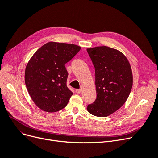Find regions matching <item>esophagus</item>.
Here are the masks:
<instances>
[{
  "instance_id": "obj_1",
  "label": "esophagus",
  "mask_w": 158,
  "mask_h": 158,
  "mask_svg": "<svg viewBox=\"0 0 158 158\" xmlns=\"http://www.w3.org/2000/svg\"><path fill=\"white\" fill-rule=\"evenodd\" d=\"M75 92H76V94H81V90H80V89H76V90H75Z\"/></svg>"
}]
</instances>
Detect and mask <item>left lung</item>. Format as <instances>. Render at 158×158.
Instances as JSON below:
<instances>
[{"label":"left lung","mask_w":158,"mask_h":158,"mask_svg":"<svg viewBox=\"0 0 158 158\" xmlns=\"http://www.w3.org/2000/svg\"><path fill=\"white\" fill-rule=\"evenodd\" d=\"M95 73L97 97L87 106L97 117H106L119 109L128 99L132 87V73L127 57L108 46L88 48Z\"/></svg>","instance_id":"obj_1"}]
</instances>
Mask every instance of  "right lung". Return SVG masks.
<instances>
[{"label": "right lung", "instance_id": "obj_1", "mask_svg": "<svg viewBox=\"0 0 158 158\" xmlns=\"http://www.w3.org/2000/svg\"><path fill=\"white\" fill-rule=\"evenodd\" d=\"M80 50L75 44L50 42L34 53L26 68L25 83L39 108L55 112L67 105L73 93L66 86L65 64Z\"/></svg>", "mask_w": 158, "mask_h": 158}]
</instances>
